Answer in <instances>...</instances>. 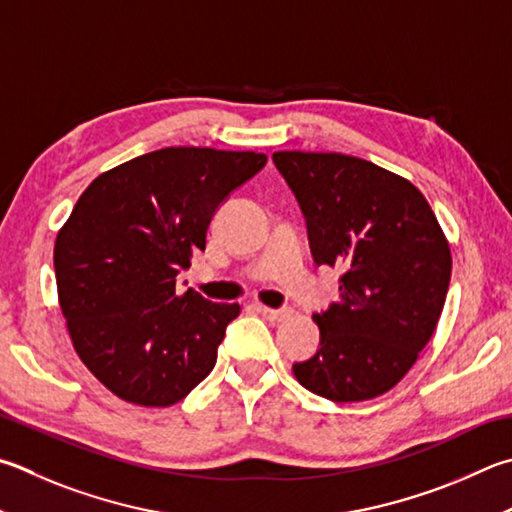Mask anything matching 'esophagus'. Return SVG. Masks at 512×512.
I'll use <instances>...</instances> for the list:
<instances>
[{"label":"esophagus","mask_w":512,"mask_h":512,"mask_svg":"<svg viewBox=\"0 0 512 512\" xmlns=\"http://www.w3.org/2000/svg\"><path fill=\"white\" fill-rule=\"evenodd\" d=\"M259 313L264 315L268 322H284L291 318V309H268V306H259Z\"/></svg>","instance_id":"esophagus-1"}]
</instances>
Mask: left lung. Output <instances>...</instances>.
Listing matches in <instances>:
<instances>
[{"mask_svg": "<svg viewBox=\"0 0 512 512\" xmlns=\"http://www.w3.org/2000/svg\"><path fill=\"white\" fill-rule=\"evenodd\" d=\"M309 226L318 264L342 273L338 302L315 313L320 349L295 362L309 392L333 403L401 383L441 318L452 253L430 203L403 176L340 152H275Z\"/></svg>", "mask_w": 512, "mask_h": 512, "instance_id": "left-lung-1", "label": "left lung"}]
</instances>
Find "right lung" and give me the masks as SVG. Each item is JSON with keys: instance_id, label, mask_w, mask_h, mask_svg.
<instances>
[{"instance_id": "1", "label": "right lung", "mask_w": 512, "mask_h": 512, "mask_svg": "<svg viewBox=\"0 0 512 512\" xmlns=\"http://www.w3.org/2000/svg\"><path fill=\"white\" fill-rule=\"evenodd\" d=\"M266 154L163 147L102 172L53 248L73 349L111 394L141 407L183 401L217 362L239 304L208 302L176 275L206 248L210 219Z\"/></svg>"}]
</instances>
